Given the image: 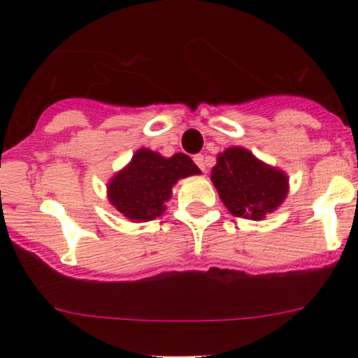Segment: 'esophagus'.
<instances>
[{
	"label": "esophagus",
	"instance_id": "obj_1",
	"mask_svg": "<svg viewBox=\"0 0 358 358\" xmlns=\"http://www.w3.org/2000/svg\"><path fill=\"white\" fill-rule=\"evenodd\" d=\"M194 162H196V164L199 166L201 171H204L206 166H208V157H206L204 154H197V156L194 157Z\"/></svg>",
	"mask_w": 358,
	"mask_h": 358
}]
</instances>
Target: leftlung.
Here are the masks:
<instances>
[{"label":"left lung","instance_id":"1","mask_svg":"<svg viewBox=\"0 0 358 358\" xmlns=\"http://www.w3.org/2000/svg\"><path fill=\"white\" fill-rule=\"evenodd\" d=\"M211 182L230 215L248 220H263L289 192L287 173L259 161L244 147H229L218 154Z\"/></svg>","mask_w":358,"mask_h":358}]
</instances>
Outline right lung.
Instances as JSON below:
<instances>
[{
	"label": "right lung",
	"mask_w": 358,
	"mask_h": 358,
	"mask_svg": "<svg viewBox=\"0 0 358 358\" xmlns=\"http://www.w3.org/2000/svg\"><path fill=\"white\" fill-rule=\"evenodd\" d=\"M194 175H201V169L187 154L164 157L142 147L109 180L107 199L129 222H150L166 211L178 180Z\"/></svg>",
	"instance_id": "obj_1"
}]
</instances>
